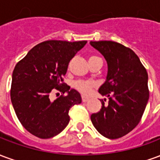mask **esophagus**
Returning a JSON list of instances; mask_svg holds the SVG:
<instances>
[{"label": "esophagus", "instance_id": "1", "mask_svg": "<svg viewBox=\"0 0 160 160\" xmlns=\"http://www.w3.org/2000/svg\"><path fill=\"white\" fill-rule=\"evenodd\" d=\"M88 99H89V98L87 97V96H82V101L83 102H87Z\"/></svg>", "mask_w": 160, "mask_h": 160}]
</instances>
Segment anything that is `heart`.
I'll return each instance as SVG.
<instances>
[{"mask_svg": "<svg viewBox=\"0 0 160 160\" xmlns=\"http://www.w3.org/2000/svg\"><path fill=\"white\" fill-rule=\"evenodd\" d=\"M91 57H94V56H91ZM90 57V58H91ZM97 86V82L94 81V80H77L73 84V87L74 88L78 90L79 92H80L81 93L87 94L90 93L92 89Z\"/></svg>", "mask_w": 160, "mask_h": 160, "instance_id": "b5f03b06", "label": "heart"}]
</instances>
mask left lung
<instances>
[{
  "mask_svg": "<svg viewBox=\"0 0 160 160\" xmlns=\"http://www.w3.org/2000/svg\"><path fill=\"white\" fill-rule=\"evenodd\" d=\"M104 56L108 64L106 80L98 89L109 97L108 105L91 116L99 133L109 139L128 134L140 122L149 98L148 74L137 55L129 48L113 41L90 42Z\"/></svg>",
  "mask_w": 160,
  "mask_h": 160,
  "instance_id": "1",
  "label": "left lung"
}]
</instances>
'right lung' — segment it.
I'll use <instances>...</instances> for the list:
<instances>
[{"mask_svg": "<svg viewBox=\"0 0 160 160\" xmlns=\"http://www.w3.org/2000/svg\"><path fill=\"white\" fill-rule=\"evenodd\" d=\"M87 41L48 40L40 42L16 64L10 97L16 116L31 134L41 139L54 137L67 127L68 111L81 103L80 94L63 81L70 60ZM55 90L63 93L50 99ZM68 93L67 95H64Z\"/></svg>", "mask_w": 160, "mask_h": 160, "instance_id": "right-lung-1", "label": "right lung"}]
</instances>
